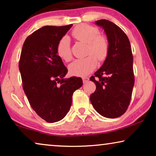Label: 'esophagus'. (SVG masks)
<instances>
[{"label":"esophagus","mask_w":156,"mask_h":156,"mask_svg":"<svg viewBox=\"0 0 156 156\" xmlns=\"http://www.w3.org/2000/svg\"><path fill=\"white\" fill-rule=\"evenodd\" d=\"M82 80H83V83H87V82H89V77H83Z\"/></svg>","instance_id":"obj_1"}]
</instances>
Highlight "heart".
<instances>
[{"mask_svg": "<svg viewBox=\"0 0 156 156\" xmlns=\"http://www.w3.org/2000/svg\"><path fill=\"white\" fill-rule=\"evenodd\" d=\"M73 37L79 41L87 44V55L83 59H76L69 66L72 75L85 76L92 72L97 66V59L104 61L109 50V44L106 37L99 35L96 27L83 24L76 26L72 31ZM57 53L63 60L69 62L72 59L70 40L65 35L61 38L57 47Z\"/></svg>", "mask_w": 156, "mask_h": 156, "instance_id": "heart-1", "label": "heart"}]
</instances>
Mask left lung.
Listing matches in <instances>:
<instances>
[{"instance_id": "1", "label": "left lung", "mask_w": 156, "mask_h": 156, "mask_svg": "<svg viewBox=\"0 0 156 156\" xmlns=\"http://www.w3.org/2000/svg\"><path fill=\"white\" fill-rule=\"evenodd\" d=\"M95 24L105 32L109 50L103 65L90 78L97 87L90 101L100 115L114 119L124 114L131 99L134 75L131 44L114 23L103 19Z\"/></svg>"}]
</instances>
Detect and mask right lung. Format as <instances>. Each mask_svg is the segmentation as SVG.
I'll return each instance as SVG.
<instances>
[{"label":"right lung","instance_id":"1","mask_svg":"<svg viewBox=\"0 0 156 156\" xmlns=\"http://www.w3.org/2000/svg\"><path fill=\"white\" fill-rule=\"evenodd\" d=\"M72 26L38 29L26 38L21 52L19 70L23 90L33 109L48 123L66 116L74 91L82 86V78H65L68 70L57 53L59 40Z\"/></svg>","mask_w":156,"mask_h":156}]
</instances>
